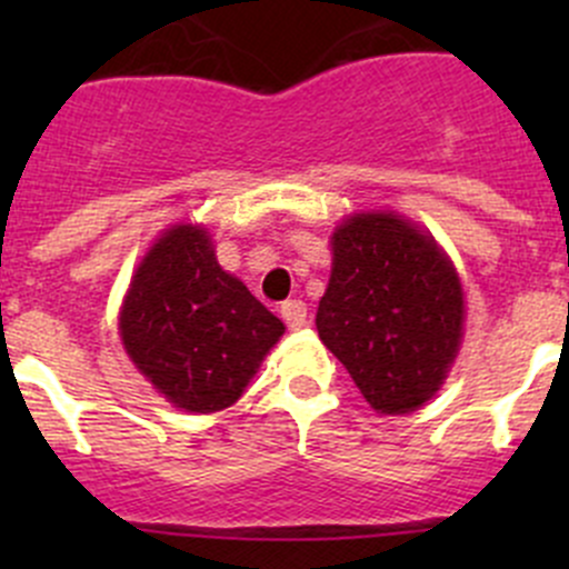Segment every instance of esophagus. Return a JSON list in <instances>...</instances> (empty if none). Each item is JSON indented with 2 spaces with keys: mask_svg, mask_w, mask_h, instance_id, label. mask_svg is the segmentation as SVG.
Listing matches in <instances>:
<instances>
[{
  "mask_svg": "<svg viewBox=\"0 0 569 569\" xmlns=\"http://www.w3.org/2000/svg\"><path fill=\"white\" fill-rule=\"evenodd\" d=\"M280 317H283V321L291 327V330H300V327H306V321H308L306 302H302V300H286L283 306H280Z\"/></svg>",
  "mask_w": 569,
  "mask_h": 569,
  "instance_id": "obj_1",
  "label": "esophagus"
}]
</instances>
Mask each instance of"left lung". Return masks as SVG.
Wrapping results in <instances>:
<instances>
[{
    "mask_svg": "<svg viewBox=\"0 0 569 569\" xmlns=\"http://www.w3.org/2000/svg\"><path fill=\"white\" fill-rule=\"evenodd\" d=\"M462 321L457 269L427 231L388 211L336 228L317 330L377 412H412L438 393Z\"/></svg>",
    "mask_w": 569,
    "mask_h": 569,
    "instance_id": "8db88e82",
    "label": "left lung"
}]
</instances>
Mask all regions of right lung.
<instances>
[{
    "instance_id": "add662e5",
    "label": "right lung",
    "mask_w": 569,
    "mask_h": 569,
    "mask_svg": "<svg viewBox=\"0 0 569 569\" xmlns=\"http://www.w3.org/2000/svg\"><path fill=\"white\" fill-rule=\"evenodd\" d=\"M118 330L164 399L217 412L242 396L286 327L217 263L206 228L173 226L137 267Z\"/></svg>"
}]
</instances>
